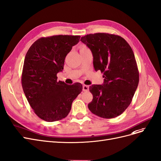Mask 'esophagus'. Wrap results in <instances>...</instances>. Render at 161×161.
<instances>
[{
    "label": "esophagus",
    "instance_id": "1",
    "mask_svg": "<svg viewBox=\"0 0 161 161\" xmlns=\"http://www.w3.org/2000/svg\"><path fill=\"white\" fill-rule=\"evenodd\" d=\"M88 90H89V86H88V85H84L82 86V91H88Z\"/></svg>",
    "mask_w": 161,
    "mask_h": 161
}]
</instances>
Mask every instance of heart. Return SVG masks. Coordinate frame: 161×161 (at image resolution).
Here are the masks:
<instances>
[{
    "mask_svg": "<svg viewBox=\"0 0 161 161\" xmlns=\"http://www.w3.org/2000/svg\"><path fill=\"white\" fill-rule=\"evenodd\" d=\"M86 48V47H82L81 48Z\"/></svg>",
    "mask_w": 161,
    "mask_h": 161,
    "instance_id": "heart-1",
    "label": "heart"
}]
</instances>
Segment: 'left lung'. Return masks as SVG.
Wrapping results in <instances>:
<instances>
[{"label": "left lung", "instance_id": "8db88e82", "mask_svg": "<svg viewBox=\"0 0 161 161\" xmlns=\"http://www.w3.org/2000/svg\"><path fill=\"white\" fill-rule=\"evenodd\" d=\"M90 48L96 71L103 73L104 82L90 86L91 111L100 117L112 119L123 113L130 104L139 82L133 51L123 38L108 33L82 36Z\"/></svg>", "mask_w": 161, "mask_h": 161}]
</instances>
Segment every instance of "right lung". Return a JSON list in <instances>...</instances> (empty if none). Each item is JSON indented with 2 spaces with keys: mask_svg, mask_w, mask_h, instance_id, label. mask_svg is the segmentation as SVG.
I'll return each mask as SVG.
<instances>
[{
  "mask_svg": "<svg viewBox=\"0 0 161 161\" xmlns=\"http://www.w3.org/2000/svg\"><path fill=\"white\" fill-rule=\"evenodd\" d=\"M80 36L42 37L32 44L25 56L22 86L35 113L41 119L54 122L65 118L72 103L82 90L80 83L69 85L58 81L64 59Z\"/></svg>",
  "mask_w": 161,
  "mask_h": 161,
  "instance_id": "add662e5",
  "label": "right lung"
}]
</instances>
